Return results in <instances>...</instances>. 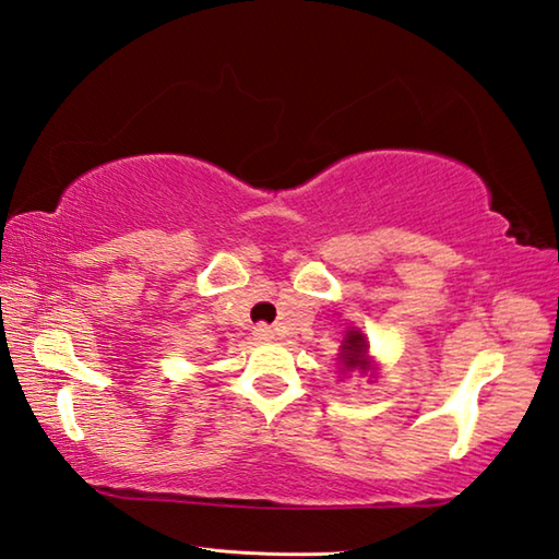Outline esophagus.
I'll return each mask as SVG.
<instances>
[{
    "instance_id": "esophagus-1",
    "label": "esophagus",
    "mask_w": 559,
    "mask_h": 559,
    "mask_svg": "<svg viewBox=\"0 0 559 559\" xmlns=\"http://www.w3.org/2000/svg\"><path fill=\"white\" fill-rule=\"evenodd\" d=\"M254 336H258L260 341H270V338H274V331L267 324H260V326H254Z\"/></svg>"
}]
</instances>
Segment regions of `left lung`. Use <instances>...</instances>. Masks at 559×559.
<instances>
[{
  "label": "left lung",
  "mask_w": 559,
  "mask_h": 559,
  "mask_svg": "<svg viewBox=\"0 0 559 559\" xmlns=\"http://www.w3.org/2000/svg\"><path fill=\"white\" fill-rule=\"evenodd\" d=\"M344 356H341V364L346 368H366L368 366V350H366V338L358 331H350L344 341Z\"/></svg>",
  "instance_id": "obj_1"
}]
</instances>
